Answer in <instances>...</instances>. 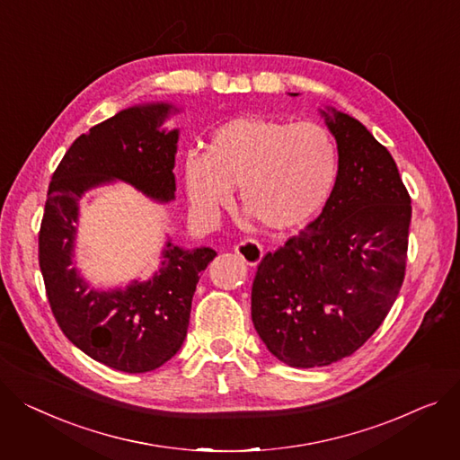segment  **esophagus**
<instances>
[{"label":"esophagus","instance_id":"34e87169","mask_svg":"<svg viewBox=\"0 0 460 460\" xmlns=\"http://www.w3.org/2000/svg\"><path fill=\"white\" fill-rule=\"evenodd\" d=\"M234 252L248 266H257L262 261V257H264L262 246H261L257 240H252V238L242 240L238 246L234 248Z\"/></svg>","mask_w":460,"mask_h":460}]
</instances>
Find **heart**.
Returning <instances> with one entry per match:
<instances>
[{"mask_svg": "<svg viewBox=\"0 0 460 460\" xmlns=\"http://www.w3.org/2000/svg\"><path fill=\"white\" fill-rule=\"evenodd\" d=\"M339 151L316 121L271 116H240L214 129L201 153H189L182 175L192 208L212 220L231 203L238 187L240 207L270 231H288L311 222L327 203Z\"/></svg>", "mask_w": 460, "mask_h": 460, "instance_id": "1", "label": "heart"}]
</instances>
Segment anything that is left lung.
<instances>
[{
  "label": "left lung",
  "mask_w": 460,
  "mask_h": 460,
  "mask_svg": "<svg viewBox=\"0 0 460 460\" xmlns=\"http://www.w3.org/2000/svg\"><path fill=\"white\" fill-rule=\"evenodd\" d=\"M320 112L339 147L332 192L264 255L252 288L261 341L292 368L332 364L370 339L400 294L409 248L411 196L388 149L353 116Z\"/></svg>",
  "instance_id": "obj_1"
}]
</instances>
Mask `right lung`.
<instances>
[{"label":"right lung","instance_id":"obj_1","mask_svg":"<svg viewBox=\"0 0 460 460\" xmlns=\"http://www.w3.org/2000/svg\"><path fill=\"white\" fill-rule=\"evenodd\" d=\"M175 111L168 103L129 107L81 135L51 177L39 233L40 271L60 331L88 357L126 374L155 370L181 349L199 273L217 252L182 250L168 238L149 281L94 290L74 266L79 199L118 179L172 201L179 131L163 124Z\"/></svg>","mask_w":460,"mask_h":460}]
</instances>
